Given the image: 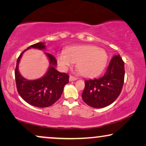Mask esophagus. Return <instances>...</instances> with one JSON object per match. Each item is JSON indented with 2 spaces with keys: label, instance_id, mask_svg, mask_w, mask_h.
I'll return each mask as SVG.
<instances>
[{
  "label": "esophagus",
  "instance_id": "1",
  "mask_svg": "<svg viewBox=\"0 0 146 146\" xmlns=\"http://www.w3.org/2000/svg\"><path fill=\"white\" fill-rule=\"evenodd\" d=\"M78 78L76 77H74V76H70L69 78V81L70 82H72V81H75Z\"/></svg>",
  "mask_w": 146,
  "mask_h": 146
}]
</instances>
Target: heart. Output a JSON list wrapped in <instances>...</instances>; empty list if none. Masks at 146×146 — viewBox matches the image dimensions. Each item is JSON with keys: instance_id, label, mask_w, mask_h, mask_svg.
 I'll return each mask as SVG.
<instances>
[{"instance_id": "b5f03b06", "label": "heart", "mask_w": 146, "mask_h": 146, "mask_svg": "<svg viewBox=\"0 0 146 146\" xmlns=\"http://www.w3.org/2000/svg\"><path fill=\"white\" fill-rule=\"evenodd\" d=\"M107 52L102 48L94 46L82 45L68 48L65 54L57 56V62L62 70H66L73 63H76L79 72L86 77L99 74L107 64Z\"/></svg>"}]
</instances>
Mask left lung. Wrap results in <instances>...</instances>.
Returning a JSON list of instances; mask_svg holds the SVG:
<instances>
[{"label": "left lung", "mask_w": 146, "mask_h": 146, "mask_svg": "<svg viewBox=\"0 0 146 146\" xmlns=\"http://www.w3.org/2000/svg\"><path fill=\"white\" fill-rule=\"evenodd\" d=\"M124 75V62L119 54L114 56L104 75L85 80V88L82 94L84 102L95 108L110 105L120 94Z\"/></svg>", "instance_id": "1"}]
</instances>
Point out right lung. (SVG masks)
Masks as SVG:
<instances>
[{
  "instance_id": "1",
  "label": "right lung",
  "mask_w": 146,
  "mask_h": 146,
  "mask_svg": "<svg viewBox=\"0 0 146 146\" xmlns=\"http://www.w3.org/2000/svg\"><path fill=\"white\" fill-rule=\"evenodd\" d=\"M31 48L46 50V46L44 42H38L30 46L19 56L15 72L17 91L24 100L33 106H50L60 98L64 87L68 83L69 76L56 69V60L50 54L44 52L50 64L44 75L36 80H28L24 78L19 72V63L24 52Z\"/></svg>"
}]
</instances>
